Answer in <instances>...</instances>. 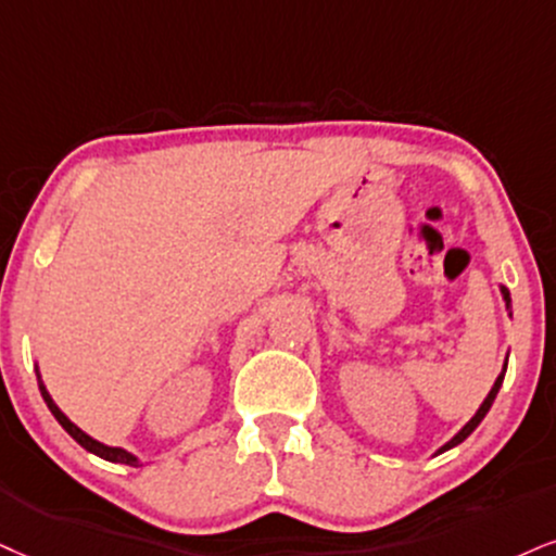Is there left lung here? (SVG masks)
Here are the masks:
<instances>
[{
  "instance_id": "8db88e82",
  "label": "left lung",
  "mask_w": 556,
  "mask_h": 556,
  "mask_svg": "<svg viewBox=\"0 0 556 556\" xmlns=\"http://www.w3.org/2000/svg\"><path fill=\"white\" fill-rule=\"evenodd\" d=\"M500 293H503V301H505V309H508V317H513V306H510V291L505 289V286H500ZM505 371H508V355H505L503 371L497 374V379H495V383H492L490 394L484 396V402H482V404H479V409H477V413H475V417H471V420H469L467 425H464V428L458 430V433H456L454 438H451V441H445V443L441 445V448L435 451V456H438V454H445V451H451V448H456L458 443H464V441H467V438H469L471 433H475V430H477V425L482 422V420H484V415L490 413V407H492V402H495V396H497V392H500V387H503Z\"/></svg>"
}]
</instances>
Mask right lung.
I'll return each instance as SVG.
<instances>
[{
	"label": "right lung",
	"mask_w": 556,
	"mask_h": 556,
	"mask_svg": "<svg viewBox=\"0 0 556 556\" xmlns=\"http://www.w3.org/2000/svg\"><path fill=\"white\" fill-rule=\"evenodd\" d=\"M36 379H38V389H40V396H43L46 407L51 409V415L56 417L61 428H64L66 433L72 435L74 441H77V443L81 445V448L89 451V454H94V456L105 458V462H113V464H126V467H143V462H141V458L136 456V454H131V451H126V448H118V445H105V443L94 441L92 435H87L85 430L77 428V425H74L72 420H68V417H66L64 413H61V407H59V404L53 402V396L48 394V389H46V383H43V376H40V368H38V363H36Z\"/></svg>",
	"instance_id": "add662e5"
}]
</instances>
